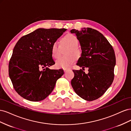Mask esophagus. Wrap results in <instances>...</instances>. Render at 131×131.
I'll use <instances>...</instances> for the list:
<instances>
[{
    "instance_id": "34e87169",
    "label": "esophagus",
    "mask_w": 131,
    "mask_h": 131,
    "mask_svg": "<svg viewBox=\"0 0 131 131\" xmlns=\"http://www.w3.org/2000/svg\"><path fill=\"white\" fill-rule=\"evenodd\" d=\"M69 70V69H64V72L66 73V72H67V71Z\"/></svg>"
}]
</instances>
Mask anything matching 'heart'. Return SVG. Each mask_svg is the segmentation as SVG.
Wrapping results in <instances>:
<instances>
[{
    "instance_id": "heart-1",
    "label": "heart",
    "mask_w": 131,
    "mask_h": 131,
    "mask_svg": "<svg viewBox=\"0 0 131 131\" xmlns=\"http://www.w3.org/2000/svg\"><path fill=\"white\" fill-rule=\"evenodd\" d=\"M79 39L73 34L65 35L60 40V46L56 42H54L51 46V54L54 58H58L60 56L61 47H68L65 52L66 56L58 59L56 62V66L58 68L66 69L72 66L76 61L77 58L80 56L81 52L78 46Z\"/></svg>"
}]
</instances>
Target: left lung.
<instances>
[{"instance_id":"1","label":"left lung","mask_w":131,"mask_h":131,"mask_svg":"<svg viewBox=\"0 0 131 131\" xmlns=\"http://www.w3.org/2000/svg\"><path fill=\"white\" fill-rule=\"evenodd\" d=\"M75 33L81 46V56L77 65L89 68L85 74L82 69L73 70L74 77L71 81L78 96L88 101L101 97L112 84L114 78L116 57L113 46L102 33L91 28L81 30H70Z\"/></svg>"}]
</instances>
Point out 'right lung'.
Listing matches in <instances>:
<instances>
[{
  "mask_svg": "<svg viewBox=\"0 0 131 131\" xmlns=\"http://www.w3.org/2000/svg\"><path fill=\"white\" fill-rule=\"evenodd\" d=\"M66 30L39 28L17 42L9 63V75L15 90L23 98L32 102L43 100L64 74L62 69L49 67L55 64L51 46Z\"/></svg>",
  "mask_w": 131,
  "mask_h": 131,
  "instance_id": "obj_1",
  "label": "right lung"
}]
</instances>
